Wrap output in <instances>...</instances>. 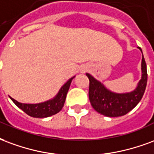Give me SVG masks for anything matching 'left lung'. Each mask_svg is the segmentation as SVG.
Wrapping results in <instances>:
<instances>
[{
	"label": "left lung",
	"mask_w": 154,
	"mask_h": 154,
	"mask_svg": "<svg viewBox=\"0 0 154 154\" xmlns=\"http://www.w3.org/2000/svg\"><path fill=\"white\" fill-rule=\"evenodd\" d=\"M139 49L142 51L141 48H139ZM141 67L142 78L139 82L137 88L127 94H115L107 90L100 82L97 81L89 74H86L89 79L88 97L94 110L106 116L116 117L127 114L135 107L143 97L147 85V66L143 56L142 57Z\"/></svg>",
	"instance_id": "8db88e82"
}]
</instances>
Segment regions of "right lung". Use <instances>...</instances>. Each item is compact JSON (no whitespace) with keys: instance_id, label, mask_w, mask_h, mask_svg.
Segmentation results:
<instances>
[{"instance_id":"add662e5","label":"right lung","mask_w":154,"mask_h":154,"mask_svg":"<svg viewBox=\"0 0 154 154\" xmlns=\"http://www.w3.org/2000/svg\"><path fill=\"white\" fill-rule=\"evenodd\" d=\"M75 77H73L66 82V84L61 87L57 96L51 100L47 101V102L42 103H38V104L20 103L16 100H14L12 97H11V100L14 102V104L18 107H20L22 111H23L26 114L32 117L44 118V117L51 116L58 113L62 109L65 101H66V94H67L71 81Z\"/></svg>"}]
</instances>
